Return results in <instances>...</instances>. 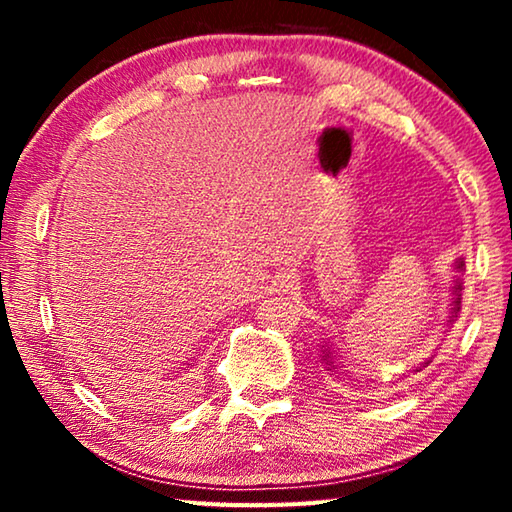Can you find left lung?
<instances>
[{"instance_id": "8db88e82", "label": "left lung", "mask_w": 512, "mask_h": 512, "mask_svg": "<svg viewBox=\"0 0 512 512\" xmlns=\"http://www.w3.org/2000/svg\"><path fill=\"white\" fill-rule=\"evenodd\" d=\"M454 266H456V271L461 273V271H463V266H465V262H463V259H456ZM452 296H454V298H452V311H449V320H447L449 325L454 323L456 316H458V311H461V277H458V275H456V280H454ZM320 361L325 363V368H327L329 372H332V375L339 377V368H343V366H341V363H336V361H334V352H332V348H329V345H323V348H320ZM429 363H431V357H429L427 361H424V363H420L418 368H413L411 372H420L422 368H427Z\"/></svg>"}]
</instances>
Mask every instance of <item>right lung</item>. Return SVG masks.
Instances as JSON below:
<instances>
[{"label":"right lung","mask_w":512,"mask_h":512,"mask_svg":"<svg viewBox=\"0 0 512 512\" xmlns=\"http://www.w3.org/2000/svg\"><path fill=\"white\" fill-rule=\"evenodd\" d=\"M187 368H192V363H187ZM167 381V379H164ZM108 386H112V391L117 393L119 400L124 402H133L135 406H146V404H153L162 400L164 391H167V386H160V388H140V386H133L128 384V381H121V379H108ZM173 395V393H171Z\"/></svg>","instance_id":"add662e5"}]
</instances>
